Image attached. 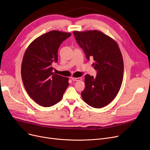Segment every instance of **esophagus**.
I'll return each instance as SVG.
<instances>
[{"mask_svg": "<svg viewBox=\"0 0 150 150\" xmlns=\"http://www.w3.org/2000/svg\"><path fill=\"white\" fill-rule=\"evenodd\" d=\"M71 80L73 81H80L82 80L81 77H78V78H75V77H72Z\"/></svg>", "mask_w": 150, "mask_h": 150, "instance_id": "esophagus-1", "label": "esophagus"}]
</instances>
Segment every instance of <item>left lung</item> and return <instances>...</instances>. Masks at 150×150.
Wrapping results in <instances>:
<instances>
[{"instance_id":"obj_1","label":"left lung","mask_w":150,"mask_h":150,"mask_svg":"<svg viewBox=\"0 0 150 150\" xmlns=\"http://www.w3.org/2000/svg\"><path fill=\"white\" fill-rule=\"evenodd\" d=\"M76 42L88 60L93 58L95 78L85 76V90L82 99L89 106L101 108L107 106L118 94L123 80L124 61L117 43L98 30L74 31Z\"/></svg>"}]
</instances>
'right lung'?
Here are the masks:
<instances>
[{
	"instance_id": "add662e5",
	"label": "right lung",
	"mask_w": 150,
	"mask_h": 150,
	"mask_svg": "<svg viewBox=\"0 0 150 150\" xmlns=\"http://www.w3.org/2000/svg\"><path fill=\"white\" fill-rule=\"evenodd\" d=\"M71 33L51 31L33 41L25 52L21 63L22 81L28 95L37 104L51 107L62 99L69 86V78L52 71L58 60V49Z\"/></svg>"
}]
</instances>
